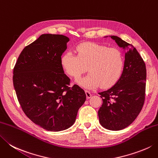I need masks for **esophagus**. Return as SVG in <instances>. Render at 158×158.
Wrapping results in <instances>:
<instances>
[{
	"instance_id": "esophagus-1",
	"label": "esophagus",
	"mask_w": 158,
	"mask_h": 158,
	"mask_svg": "<svg viewBox=\"0 0 158 158\" xmlns=\"http://www.w3.org/2000/svg\"><path fill=\"white\" fill-rule=\"evenodd\" d=\"M85 94H86V97H87V98H91V97L92 96V94H91V92L88 91V90H85Z\"/></svg>"
}]
</instances>
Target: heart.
I'll return each instance as SVG.
<instances>
[{
  "label": "heart",
  "instance_id": "obj_1",
  "mask_svg": "<svg viewBox=\"0 0 158 158\" xmlns=\"http://www.w3.org/2000/svg\"><path fill=\"white\" fill-rule=\"evenodd\" d=\"M77 55L66 52L61 58V64L68 75L75 79L85 73L88 67L89 73L77 81L82 87L108 88L121 77L125 59L119 49L96 43H83L77 46Z\"/></svg>",
  "mask_w": 158,
  "mask_h": 158
}]
</instances>
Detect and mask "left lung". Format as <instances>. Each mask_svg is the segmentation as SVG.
Instances as JSON below:
<instances>
[{"mask_svg": "<svg viewBox=\"0 0 158 158\" xmlns=\"http://www.w3.org/2000/svg\"><path fill=\"white\" fill-rule=\"evenodd\" d=\"M111 38L125 50L124 69L115 85L98 92L103 104L98 115L103 127L118 131L131 125L143 107L147 70L144 60L134 46L117 36Z\"/></svg>", "mask_w": 158, "mask_h": 158, "instance_id": "8db88e82", "label": "left lung"}]
</instances>
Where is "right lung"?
<instances>
[{
    "mask_svg": "<svg viewBox=\"0 0 158 158\" xmlns=\"http://www.w3.org/2000/svg\"><path fill=\"white\" fill-rule=\"evenodd\" d=\"M69 41L63 35L42 34L24 48L14 68V87L22 110L47 131L72 126L86 99L79 85L70 87L64 72L61 55Z\"/></svg>",
    "mask_w": 158,
    "mask_h": 158,
    "instance_id": "obj_1",
    "label": "right lung"
}]
</instances>
